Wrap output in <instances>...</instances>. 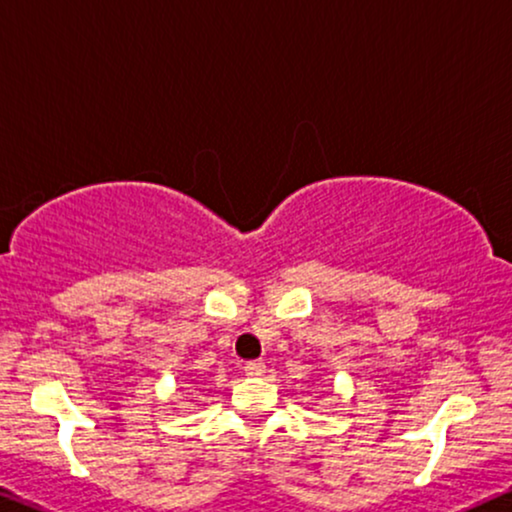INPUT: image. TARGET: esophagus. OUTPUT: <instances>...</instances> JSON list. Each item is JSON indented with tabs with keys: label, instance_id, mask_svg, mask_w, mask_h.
Masks as SVG:
<instances>
[{
	"label": "esophagus",
	"instance_id": "34e87169",
	"mask_svg": "<svg viewBox=\"0 0 512 512\" xmlns=\"http://www.w3.org/2000/svg\"><path fill=\"white\" fill-rule=\"evenodd\" d=\"M243 371L252 375V378H260V375L267 373V364H264L262 359H255V361H248V364L243 366Z\"/></svg>",
	"mask_w": 512,
	"mask_h": 512
}]
</instances>
